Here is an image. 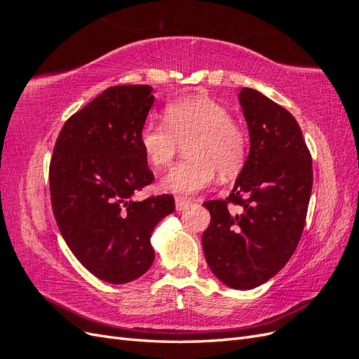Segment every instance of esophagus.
<instances>
[{"instance_id": "obj_1", "label": "esophagus", "mask_w": 359, "mask_h": 359, "mask_svg": "<svg viewBox=\"0 0 359 359\" xmlns=\"http://www.w3.org/2000/svg\"><path fill=\"white\" fill-rule=\"evenodd\" d=\"M190 199H187V198H182V196H177L175 198V206H177V211H182L184 208H186V206H189L190 205Z\"/></svg>"}]
</instances>
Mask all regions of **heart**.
Instances as JSON below:
<instances>
[{"label": "heart", "instance_id": "heart-1", "mask_svg": "<svg viewBox=\"0 0 359 359\" xmlns=\"http://www.w3.org/2000/svg\"><path fill=\"white\" fill-rule=\"evenodd\" d=\"M165 121L148 119L140 128V147L154 168H165L186 142L187 157L173 166L161 187L177 193H196L214 181L240 173L248 156L245 128L231 118L227 107L210 97L173 100L163 111Z\"/></svg>", "mask_w": 359, "mask_h": 359}]
</instances>
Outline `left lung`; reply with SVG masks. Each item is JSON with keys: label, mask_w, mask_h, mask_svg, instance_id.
Here are the masks:
<instances>
[{"label": "left lung", "mask_w": 359, "mask_h": 359, "mask_svg": "<svg viewBox=\"0 0 359 359\" xmlns=\"http://www.w3.org/2000/svg\"><path fill=\"white\" fill-rule=\"evenodd\" d=\"M240 103L250 154L229 196L203 202L211 222L202 245L214 276L226 286L247 290L274 277L297 250L306 226L313 168L289 111L252 88L241 90Z\"/></svg>", "instance_id": "obj_1"}]
</instances>
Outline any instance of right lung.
I'll return each mask as SVG.
<instances>
[{
	"label": "right lung",
	"mask_w": 359,
	"mask_h": 359,
	"mask_svg": "<svg viewBox=\"0 0 359 359\" xmlns=\"http://www.w3.org/2000/svg\"><path fill=\"white\" fill-rule=\"evenodd\" d=\"M149 85H115L64 123L49 165L52 211L76 259L112 285L154 262L151 233L175 210L172 194L132 196L154 181L140 128L154 103Z\"/></svg>",
	"instance_id": "obj_1"
}]
</instances>
